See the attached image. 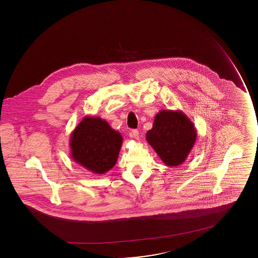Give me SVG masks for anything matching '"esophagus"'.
<instances>
[{"label":"esophagus","mask_w":258,"mask_h":258,"mask_svg":"<svg viewBox=\"0 0 258 258\" xmlns=\"http://www.w3.org/2000/svg\"><path fill=\"white\" fill-rule=\"evenodd\" d=\"M131 136L132 137H134L135 139H136V140H139V132L137 131V130H133L132 132H131Z\"/></svg>","instance_id":"1"}]
</instances>
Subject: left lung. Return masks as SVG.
<instances>
[{"label":"left lung","mask_w":258,"mask_h":258,"mask_svg":"<svg viewBox=\"0 0 258 258\" xmlns=\"http://www.w3.org/2000/svg\"><path fill=\"white\" fill-rule=\"evenodd\" d=\"M197 128L182 111L160 110L146 139L167 166L181 165L197 141Z\"/></svg>","instance_id":"1"}]
</instances>
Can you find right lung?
I'll return each instance as SVG.
<instances>
[{
    "mask_svg": "<svg viewBox=\"0 0 258 258\" xmlns=\"http://www.w3.org/2000/svg\"><path fill=\"white\" fill-rule=\"evenodd\" d=\"M122 144L121 134L105 120L86 116L71 135V157L87 170L104 174L116 164Z\"/></svg>",
    "mask_w": 258,
    "mask_h": 258,
    "instance_id": "right-lung-1",
    "label": "right lung"
}]
</instances>
